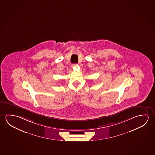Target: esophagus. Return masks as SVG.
<instances>
[{
	"mask_svg": "<svg viewBox=\"0 0 155 155\" xmlns=\"http://www.w3.org/2000/svg\"><path fill=\"white\" fill-rule=\"evenodd\" d=\"M76 66H77V64H72L71 66L72 68H74V67H75Z\"/></svg>",
	"mask_w": 155,
	"mask_h": 155,
	"instance_id": "34e87169",
	"label": "esophagus"
}]
</instances>
